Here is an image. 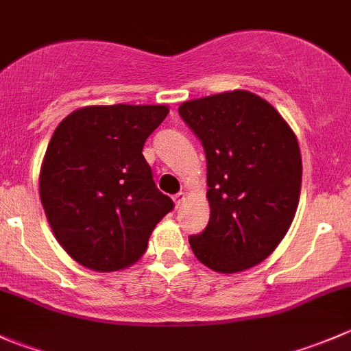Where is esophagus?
<instances>
[{
	"label": "esophagus",
	"instance_id": "1",
	"mask_svg": "<svg viewBox=\"0 0 351 351\" xmlns=\"http://www.w3.org/2000/svg\"><path fill=\"white\" fill-rule=\"evenodd\" d=\"M185 198H186V193H185V192H180V193H176L175 197H173V200H175L176 208H178L180 205H182L183 202H185Z\"/></svg>",
	"mask_w": 351,
	"mask_h": 351
}]
</instances>
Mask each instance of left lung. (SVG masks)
Instances as JSON below:
<instances>
[{"label": "left lung", "mask_w": 351, "mask_h": 351, "mask_svg": "<svg viewBox=\"0 0 351 351\" xmlns=\"http://www.w3.org/2000/svg\"><path fill=\"white\" fill-rule=\"evenodd\" d=\"M178 112L207 158L210 219L189 238L193 254L219 274L247 270L274 253L295 215V134L267 100L244 90L183 101Z\"/></svg>", "instance_id": "1"}]
</instances>
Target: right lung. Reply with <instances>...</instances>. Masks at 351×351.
<instances>
[{"label":"right lung","instance_id":"obj_1","mask_svg":"<svg viewBox=\"0 0 351 351\" xmlns=\"http://www.w3.org/2000/svg\"><path fill=\"white\" fill-rule=\"evenodd\" d=\"M168 112L166 105H90L71 112L52 134L38 192L56 239L83 267L134 265L173 208L143 156Z\"/></svg>","mask_w":351,"mask_h":351}]
</instances>
